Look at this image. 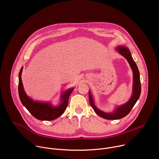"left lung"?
<instances>
[{
  "label": "left lung",
  "mask_w": 159,
  "mask_h": 159,
  "mask_svg": "<svg viewBox=\"0 0 159 159\" xmlns=\"http://www.w3.org/2000/svg\"><path fill=\"white\" fill-rule=\"evenodd\" d=\"M119 53L123 56L128 61L133 74V94L130 99L125 104L118 106L112 112H105L98 107H96L91 93L89 91V98L90 106L93 108L98 115L106 120H119L125 117L131 111L133 107L137 102L141 94V84L140 79V72L138 66L133 60L130 51L128 48L124 46H119L116 48Z\"/></svg>",
  "instance_id": "left-lung-1"
}]
</instances>
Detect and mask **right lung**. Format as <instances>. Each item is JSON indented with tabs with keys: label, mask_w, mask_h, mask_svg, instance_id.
<instances>
[{
	"label": "right lung",
	"mask_w": 159,
	"mask_h": 159,
	"mask_svg": "<svg viewBox=\"0 0 159 159\" xmlns=\"http://www.w3.org/2000/svg\"><path fill=\"white\" fill-rule=\"evenodd\" d=\"M21 68L19 74V85L18 92L20 100L23 106L29 111L31 114L39 120L51 121L57 119L64 112L69 103V98L74 88L68 89L66 92L62 94L61 96V103L57 107L53 106L48 102H41L34 101L28 97L22 85L21 74L22 72Z\"/></svg>",
	"instance_id": "add662e5"
}]
</instances>
